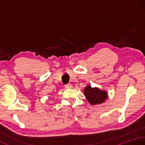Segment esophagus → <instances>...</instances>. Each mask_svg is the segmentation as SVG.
Instances as JSON below:
<instances>
[{"label": "esophagus", "instance_id": "obj_1", "mask_svg": "<svg viewBox=\"0 0 145 145\" xmlns=\"http://www.w3.org/2000/svg\"><path fill=\"white\" fill-rule=\"evenodd\" d=\"M65 87H66V88H72V85L71 84H67L65 85Z\"/></svg>", "mask_w": 145, "mask_h": 145}]
</instances>
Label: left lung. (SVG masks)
<instances>
[{
	"label": "left lung",
	"mask_w": 145,
	"mask_h": 145,
	"mask_svg": "<svg viewBox=\"0 0 145 145\" xmlns=\"http://www.w3.org/2000/svg\"><path fill=\"white\" fill-rule=\"evenodd\" d=\"M85 96L91 105H99L105 102L107 98V93L105 91H101L97 88H91L88 86L84 89Z\"/></svg>",
	"instance_id": "left-lung-1"
}]
</instances>
